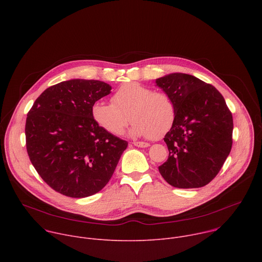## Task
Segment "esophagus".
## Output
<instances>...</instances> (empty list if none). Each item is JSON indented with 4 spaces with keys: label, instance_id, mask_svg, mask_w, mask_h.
<instances>
[{
    "label": "esophagus",
    "instance_id": "1",
    "mask_svg": "<svg viewBox=\"0 0 262 262\" xmlns=\"http://www.w3.org/2000/svg\"><path fill=\"white\" fill-rule=\"evenodd\" d=\"M135 146H137V147H142V148H145V147H148L149 145V143H147V142H134L133 143Z\"/></svg>",
    "mask_w": 262,
    "mask_h": 262
}]
</instances>
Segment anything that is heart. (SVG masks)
Listing matches in <instances>:
<instances>
[{"label":"heart","instance_id":"1","mask_svg":"<svg viewBox=\"0 0 262 262\" xmlns=\"http://www.w3.org/2000/svg\"><path fill=\"white\" fill-rule=\"evenodd\" d=\"M111 100L112 103L95 101L91 114L94 121L112 135H122L130 118L135 121L130 129L134 136L161 138L173 126L175 106L165 92L132 82L121 85Z\"/></svg>","mask_w":262,"mask_h":262}]
</instances>
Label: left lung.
I'll use <instances>...</instances> for the list:
<instances>
[{
  "label": "left lung",
  "instance_id": "8db88e82",
  "mask_svg": "<svg viewBox=\"0 0 262 262\" xmlns=\"http://www.w3.org/2000/svg\"><path fill=\"white\" fill-rule=\"evenodd\" d=\"M156 83L175 106L173 126L164 138L169 157L159 171L175 188H201L217 175L230 154L231 112L212 85L191 74L171 73Z\"/></svg>",
  "mask_w": 262,
  "mask_h": 262
}]
</instances>
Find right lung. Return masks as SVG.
<instances>
[{"label":"right lung","instance_id":"obj_1","mask_svg":"<svg viewBox=\"0 0 262 262\" xmlns=\"http://www.w3.org/2000/svg\"><path fill=\"white\" fill-rule=\"evenodd\" d=\"M111 89L95 80L61 82L45 90L29 111V159L45 182L64 196L85 198L102 190L127 147L91 114L93 103Z\"/></svg>","mask_w":262,"mask_h":262}]
</instances>
